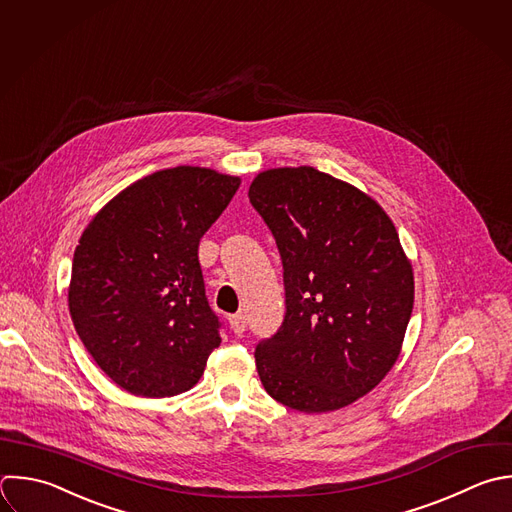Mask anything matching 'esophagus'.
<instances>
[{"label":"esophagus","instance_id":"34e87169","mask_svg":"<svg viewBox=\"0 0 512 512\" xmlns=\"http://www.w3.org/2000/svg\"><path fill=\"white\" fill-rule=\"evenodd\" d=\"M230 326L234 330V334H242L246 330V314H234L230 316Z\"/></svg>","mask_w":512,"mask_h":512}]
</instances>
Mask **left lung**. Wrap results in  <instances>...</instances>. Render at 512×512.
I'll use <instances>...</instances> for the list:
<instances>
[{
	"label": "left lung",
	"instance_id": "obj_1",
	"mask_svg": "<svg viewBox=\"0 0 512 512\" xmlns=\"http://www.w3.org/2000/svg\"><path fill=\"white\" fill-rule=\"evenodd\" d=\"M248 198L284 268L286 314L256 346L266 392L288 408L338 410L394 366L414 304L412 266L386 212L310 166L258 174Z\"/></svg>",
	"mask_w": 512,
	"mask_h": 512
}]
</instances>
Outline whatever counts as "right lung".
<instances>
[{"label": "right lung", "instance_id": "obj_1", "mask_svg": "<svg viewBox=\"0 0 512 512\" xmlns=\"http://www.w3.org/2000/svg\"><path fill=\"white\" fill-rule=\"evenodd\" d=\"M240 178L210 168L154 172L110 200L74 252L68 290L78 336L96 364L136 396L190 390L220 346L198 260Z\"/></svg>", "mask_w": 512, "mask_h": 512}]
</instances>
